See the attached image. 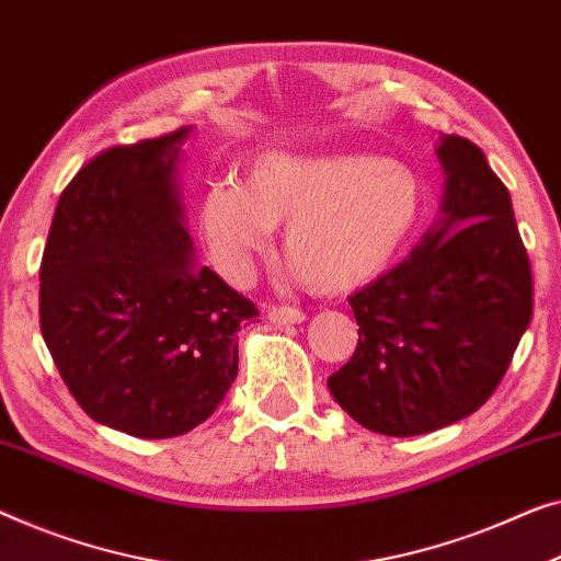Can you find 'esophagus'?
<instances>
[{"label":"esophagus","instance_id":"34e87169","mask_svg":"<svg viewBox=\"0 0 561 561\" xmlns=\"http://www.w3.org/2000/svg\"><path fill=\"white\" fill-rule=\"evenodd\" d=\"M267 319L278 327H288V323L306 321V313L298 306H271L267 308Z\"/></svg>","mask_w":561,"mask_h":561}]
</instances>
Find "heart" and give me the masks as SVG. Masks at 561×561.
<instances>
[{
    "label": "heart",
    "instance_id": "heart-1",
    "mask_svg": "<svg viewBox=\"0 0 561 561\" xmlns=\"http://www.w3.org/2000/svg\"><path fill=\"white\" fill-rule=\"evenodd\" d=\"M425 209V184L400 161L369 153L267 151L242 182H217L199 202V227L217 265L240 278L286 226L283 255L316 294H346L385 273Z\"/></svg>",
    "mask_w": 561,
    "mask_h": 561
}]
</instances>
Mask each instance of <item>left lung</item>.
I'll use <instances>...</instances> for the list:
<instances>
[{
    "mask_svg": "<svg viewBox=\"0 0 561 561\" xmlns=\"http://www.w3.org/2000/svg\"><path fill=\"white\" fill-rule=\"evenodd\" d=\"M443 220L410 257L348 296L352 359L329 377L359 425L410 437L473 415L496 392L534 311L511 194L485 153L445 136Z\"/></svg>",
    "mask_w": 561,
    "mask_h": 561,
    "instance_id": "left-lung-1",
    "label": "left lung"
}]
</instances>
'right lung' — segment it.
<instances>
[{
	"label": "right lung",
	"instance_id": "right-lung-1",
	"mask_svg": "<svg viewBox=\"0 0 561 561\" xmlns=\"http://www.w3.org/2000/svg\"><path fill=\"white\" fill-rule=\"evenodd\" d=\"M190 128L118 144L65 186L39 263V331L76 402L134 437L205 422L257 306L192 261L174 192Z\"/></svg>",
	"mask_w": 561,
	"mask_h": 561
}]
</instances>
